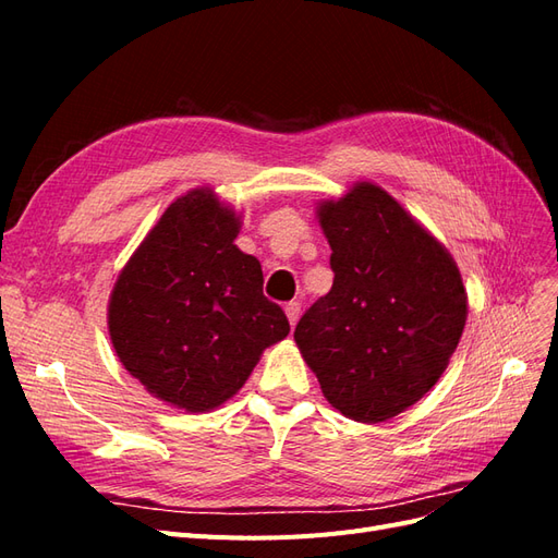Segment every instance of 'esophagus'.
Listing matches in <instances>:
<instances>
[{"label": "esophagus", "instance_id": "1", "mask_svg": "<svg viewBox=\"0 0 558 558\" xmlns=\"http://www.w3.org/2000/svg\"><path fill=\"white\" fill-rule=\"evenodd\" d=\"M283 312H286V316H289V324L295 326L300 318V302H289V305L283 307Z\"/></svg>", "mask_w": 558, "mask_h": 558}]
</instances>
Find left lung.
Listing matches in <instances>:
<instances>
[{
	"label": "left lung",
	"mask_w": 558,
	"mask_h": 558,
	"mask_svg": "<svg viewBox=\"0 0 558 558\" xmlns=\"http://www.w3.org/2000/svg\"><path fill=\"white\" fill-rule=\"evenodd\" d=\"M316 216L335 279L300 318L295 344L335 410L379 424L442 377L468 293L451 253L377 183L318 202Z\"/></svg>",
	"instance_id": "left-lung-1"
}]
</instances>
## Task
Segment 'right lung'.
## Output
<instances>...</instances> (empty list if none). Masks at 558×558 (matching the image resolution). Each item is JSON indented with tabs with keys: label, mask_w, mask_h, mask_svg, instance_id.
Here are the masks:
<instances>
[{
	"label": "right lung",
	"mask_w": 558,
	"mask_h": 558,
	"mask_svg": "<svg viewBox=\"0 0 558 558\" xmlns=\"http://www.w3.org/2000/svg\"><path fill=\"white\" fill-rule=\"evenodd\" d=\"M240 223L211 189L177 197L109 298L118 361L150 396L191 414L230 400L291 330L263 295L258 258L234 244Z\"/></svg>",
	"instance_id": "obj_1"
}]
</instances>
